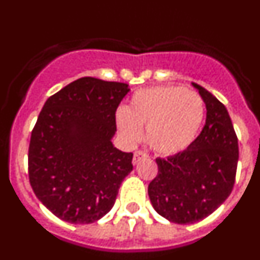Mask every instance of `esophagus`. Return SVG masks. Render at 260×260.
I'll use <instances>...</instances> for the list:
<instances>
[{
  "label": "esophagus",
  "instance_id": "obj_1",
  "mask_svg": "<svg viewBox=\"0 0 260 260\" xmlns=\"http://www.w3.org/2000/svg\"><path fill=\"white\" fill-rule=\"evenodd\" d=\"M147 155L144 152H142V151H137V152L134 153V156H133V164L137 165L138 162L141 161V160H143V158H146Z\"/></svg>",
  "mask_w": 260,
  "mask_h": 260
}]
</instances>
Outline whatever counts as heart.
I'll return each instance as SVG.
<instances>
[{"instance_id":"obj_1","label":"heart","mask_w":260,"mask_h":260,"mask_svg":"<svg viewBox=\"0 0 260 260\" xmlns=\"http://www.w3.org/2000/svg\"><path fill=\"white\" fill-rule=\"evenodd\" d=\"M206 114L203 99L181 86H157L139 89L127 108H118L116 123L127 143H137L146 126L152 150L177 155L187 150L198 137Z\"/></svg>"}]
</instances>
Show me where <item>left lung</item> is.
Returning <instances> with one entry per match:
<instances>
[{"mask_svg":"<svg viewBox=\"0 0 260 260\" xmlns=\"http://www.w3.org/2000/svg\"><path fill=\"white\" fill-rule=\"evenodd\" d=\"M207 117L194 143L168 158H156L158 172L148 185L151 204L176 224H194L216 211L233 190L238 141L228 110L207 89L191 83Z\"/></svg>","mask_w":260,"mask_h":260,"instance_id":"1","label":"left lung"}]
</instances>
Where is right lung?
Returning a JSON list of instances; mask_svg holds the SVG:
<instances>
[{"label":"right lung","instance_id":"obj_1","mask_svg":"<svg viewBox=\"0 0 260 260\" xmlns=\"http://www.w3.org/2000/svg\"><path fill=\"white\" fill-rule=\"evenodd\" d=\"M128 84L84 77L45 102L31 133L28 177L39 201L71 224L107 215L133 153L113 146L116 110Z\"/></svg>","mask_w":260,"mask_h":260}]
</instances>
